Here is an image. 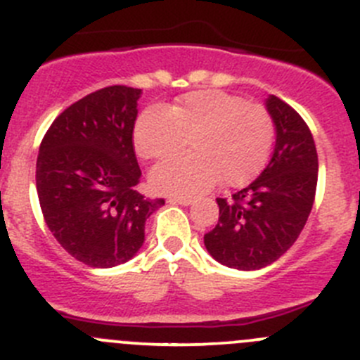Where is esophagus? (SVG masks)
I'll list each match as a JSON object with an SVG mask.
<instances>
[{"mask_svg":"<svg viewBox=\"0 0 360 360\" xmlns=\"http://www.w3.org/2000/svg\"><path fill=\"white\" fill-rule=\"evenodd\" d=\"M170 204H181V205H190L193 202L191 197H169Z\"/></svg>","mask_w":360,"mask_h":360,"instance_id":"obj_1","label":"esophagus"}]
</instances>
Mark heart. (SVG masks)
<instances>
[{
	"label": "heart",
	"mask_w": 360,
	"mask_h": 360,
	"mask_svg": "<svg viewBox=\"0 0 360 360\" xmlns=\"http://www.w3.org/2000/svg\"><path fill=\"white\" fill-rule=\"evenodd\" d=\"M274 120L260 103L207 89L184 95L174 105L149 107L137 117L134 146L148 162H163L190 144L191 153L156 167L151 184L163 193L193 195L219 179L243 186L267 163Z\"/></svg>",
	"instance_id": "heart-1"
}]
</instances>
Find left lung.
<instances>
[{"instance_id": "1", "label": "left lung", "mask_w": 360, "mask_h": 360, "mask_svg": "<svg viewBox=\"0 0 360 360\" xmlns=\"http://www.w3.org/2000/svg\"><path fill=\"white\" fill-rule=\"evenodd\" d=\"M267 110L276 124L273 158L232 198H216L218 223L204 236L219 264L240 271L278 260L297 240L315 202L319 156L308 124L274 95L267 98Z\"/></svg>"}]
</instances>
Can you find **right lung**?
I'll list each match as a JSON object with an SVG mask.
<instances>
[{
	"label": "right lung",
	"instance_id": "right-lung-1",
	"mask_svg": "<svg viewBox=\"0 0 360 360\" xmlns=\"http://www.w3.org/2000/svg\"><path fill=\"white\" fill-rule=\"evenodd\" d=\"M141 89L109 86L63 110L40 144L37 191L41 214L63 250L89 267L130 260L146 219L165 204L135 190L141 167L134 127Z\"/></svg>",
	"mask_w": 360,
	"mask_h": 360
}]
</instances>
